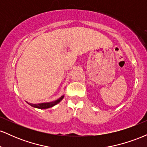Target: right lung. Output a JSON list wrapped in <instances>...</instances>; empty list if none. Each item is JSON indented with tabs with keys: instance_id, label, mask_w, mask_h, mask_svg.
<instances>
[{
	"instance_id": "right-lung-1",
	"label": "right lung",
	"mask_w": 147,
	"mask_h": 147,
	"mask_svg": "<svg viewBox=\"0 0 147 147\" xmlns=\"http://www.w3.org/2000/svg\"><path fill=\"white\" fill-rule=\"evenodd\" d=\"M64 95H63L61 97H59L58 99L55 101H52V102H44V103H40V104H31V103H28L29 105L31 106H32L34 108H36V109H49V108H51L52 106L57 105V104H59L62 99H63Z\"/></svg>"
}]
</instances>
